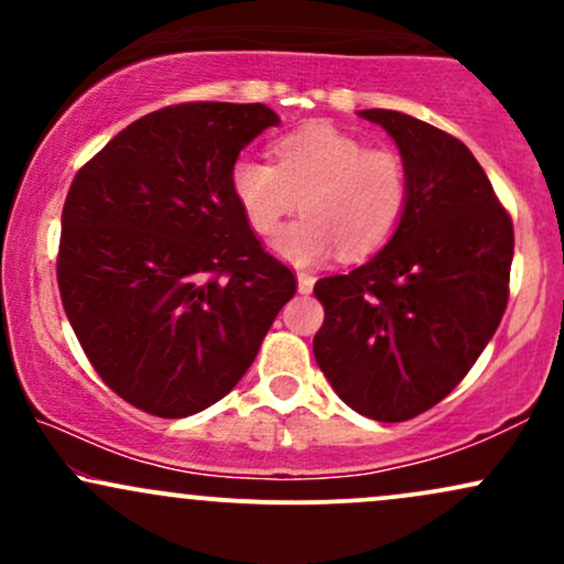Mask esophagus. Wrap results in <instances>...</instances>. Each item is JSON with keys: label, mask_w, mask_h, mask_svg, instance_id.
I'll list each match as a JSON object with an SVG mask.
<instances>
[{"label": "esophagus", "mask_w": 564, "mask_h": 564, "mask_svg": "<svg viewBox=\"0 0 564 564\" xmlns=\"http://www.w3.org/2000/svg\"><path fill=\"white\" fill-rule=\"evenodd\" d=\"M296 286H300L302 294H310V291H313V286H315V278L310 273H296Z\"/></svg>", "instance_id": "34e87169"}]
</instances>
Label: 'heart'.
<instances>
[{
	"instance_id": "obj_1",
	"label": "heart",
	"mask_w": 564,
	"mask_h": 564,
	"mask_svg": "<svg viewBox=\"0 0 564 564\" xmlns=\"http://www.w3.org/2000/svg\"><path fill=\"white\" fill-rule=\"evenodd\" d=\"M275 164L238 159L230 187L246 223L273 236L289 215L304 217L275 236L278 257L313 264L339 249L347 260L373 254L398 230L408 206V166L394 148L313 121L273 142Z\"/></svg>"
}]
</instances>
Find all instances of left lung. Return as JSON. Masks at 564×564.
I'll return each mask as SVG.
<instances>
[{
	"instance_id": "obj_1",
	"label": "left lung",
	"mask_w": 564,
	"mask_h": 564,
	"mask_svg": "<svg viewBox=\"0 0 564 564\" xmlns=\"http://www.w3.org/2000/svg\"><path fill=\"white\" fill-rule=\"evenodd\" d=\"M360 116L398 142L408 206L377 257L315 283L326 318L313 352L352 411L408 422L451 394L496 334L514 228L462 140L400 111Z\"/></svg>"
}]
</instances>
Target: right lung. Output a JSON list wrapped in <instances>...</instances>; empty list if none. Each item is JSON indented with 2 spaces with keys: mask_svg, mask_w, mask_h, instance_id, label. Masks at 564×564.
I'll return each instance as SVG.
<instances>
[{
  "mask_svg": "<svg viewBox=\"0 0 564 564\" xmlns=\"http://www.w3.org/2000/svg\"><path fill=\"white\" fill-rule=\"evenodd\" d=\"M275 124L262 102L166 106L70 183L63 310L100 379L140 411L183 419L223 400L296 294L230 187L238 153Z\"/></svg>",
  "mask_w": 564,
  "mask_h": 564,
  "instance_id": "add662e5",
  "label": "right lung"
}]
</instances>
